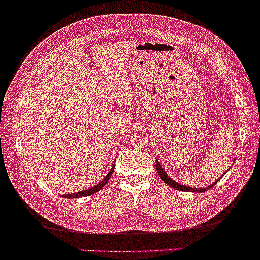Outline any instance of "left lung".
Wrapping results in <instances>:
<instances>
[{
  "instance_id": "8db88e82",
  "label": "left lung",
  "mask_w": 260,
  "mask_h": 260,
  "mask_svg": "<svg viewBox=\"0 0 260 260\" xmlns=\"http://www.w3.org/2000/svg\"><path fill=\"white\" fill-rule=\"evenodd\" d=\"M155 167H156L157 173H159L161 179L165 181V184H167L168 186H171L172 188H174V190L186 191V192H205V191L210 190V188L214 186L215 184H216V183H214L212 185H210V186H208V187H205V188H191V187H188V186H185V185H180L179 183H175V181L172 180L171 178L168 177L166 173H165V171L162 170V167H161V165L159 164V161H156V162H155Z\"/></svg>"
}]
</instances>
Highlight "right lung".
<instances>
[{
	"instance_id": "1",
	"label": "right lung",
	"mask_w": 260,
	"mask_h": 260,
	"mask_svg": "<svg viewBox=\"0 0 260 260\" xmlns=\"http://www.w3.org/2000/svg\"><path fill=\"white\" fill-rule=\"evenodd\" d=\"M114 171V167H112L109 172V174L106 175L105 178H104V180L101 181V183H99L98 185H95V186L89 188V190H86V191H80V192H76V193H73V194H66L64 197H68V198H77V197H86V196H90V194L95 193V192H98L99 190H101L104 186H105V184L109 181V179L111 178V175H112Z\"/></svg>"
}]
</instances>
